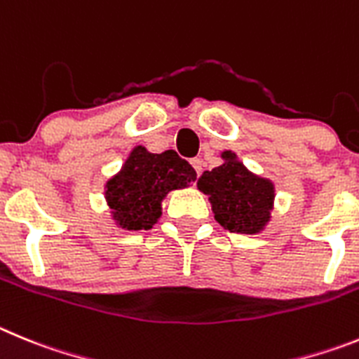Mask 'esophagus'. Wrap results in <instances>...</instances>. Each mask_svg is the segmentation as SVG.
Returning <instances> with one entry per match:
<instances>
[{"label":"esophagus","mask_w":359,"mask_h":359,"mask_svg":"<svg viewBox=\"0 0 359 359\" xmlns=\"http://www.w3.org/2000/svg\"><path fill=\"white\" fill-rule=\"evenodd\" d=\"M191 166L195 168L196 175H200V173H202V166H203L202 159H198V157H195V159H191Z\"/></svg>","instance_id":"34e87169"}]
</instances>
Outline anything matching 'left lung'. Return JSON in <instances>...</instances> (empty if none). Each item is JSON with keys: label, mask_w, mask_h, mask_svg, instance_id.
<instances>
[{"label": "left lung", "mask_w": 359, "mask_h": 359, "mask_svg": "<svg viewBox=\"0 0 359 359\" xmlns=\"http://www.w3.org/2000/svg\"><path fill=\"white\" fill-rule=\"evenodd\" d=\"M224 159L222 166L203 172L196 182L198 189L211 196L212 212L222 227L241 234L259 232L270 218L272 184L247 172L231 151H224Z\"/></svg>", "instance_id": "8db88e82"}]
</instances>
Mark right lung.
Returning <instances> with one entry per match:
<instances>
[{
	"label": "right lung",
	"mask_w": 359,
	"mask_h": 359,
	"mask_svg": "<svg viewBox=\"0 0 359 359\" xmlns=\"http://www.w3.org/2000/svg\"><path fill=\"white\" fill-rule=\"evenodd\" d=\"M196 172L173 150L148 154L134 148L121 172L107 182V202L125 229L148 231L161 216V200L168 191L195 182Z\"/></svg>",
	"instance_id": "1"
}]
</instances>
